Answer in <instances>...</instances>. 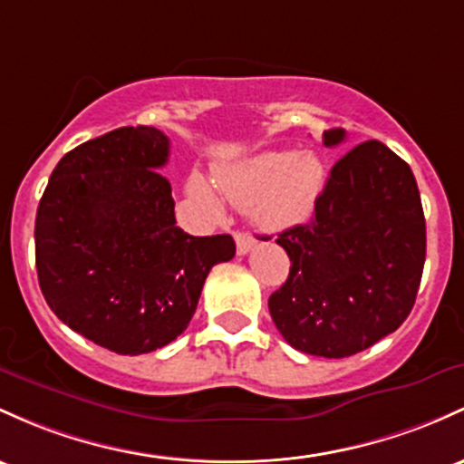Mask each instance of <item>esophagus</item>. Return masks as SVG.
Listing matches in <instances>:
<instances>
[{"instance_id":"obj_1","label":"esophagus","mask_w":464,"mask_h":464,"mask_svg":"<svg viewBox=\"0 0 464 464\" xmlns=\"http://www.w3.org/2000/svg\"><path fill=\"white\" fill-rule=\"evenodd\" d=\"M236 246H237V253H240V256H246V253L251 251L253 246H256V240H253V237L248 236V233L237 231L236 233Z\"/></svg>"}]
</instances>
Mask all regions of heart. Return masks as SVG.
Returning a JSON list of instances; mask_svg holds the SVG:
<instances>
[{
    "instance_id": "1",
    "label": "heart",
    "mask_w": 464,
    "mask_h": 464,
    "mask_svg": "<svg viewBox=\"0 0 464 464\" xmlns=\"http://www.w3.org/2000/svg\"><path fill=\"white\" fill-rule=\"evenodd\" d=\"M216 185L266 231H282L313 213L325 185V169L313 151H264L236 165L216 169ZM187 191L211 211H218L216 189L202 176H191Z\"/></svg>"
}]
</instances>
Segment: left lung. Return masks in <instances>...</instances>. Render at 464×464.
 Listing matches in <instances>:
<instances>
[{
  "label": "left lung",
  "instance_id": "8db88e82",
  "mask_svg": "<svg viewBox=\"0 0 464 464\" xmlns=\"http://www.w3.org/2000/svg\"><path fill=\"white\" fill-rule=\"evenodd\" d=\"M324 131V145L343 142ZM290 273L268 299L295 350L343 359L388 337L416 302L425 264V216L410 165L379 140L334 162L314 216L277 236Z\"/></svg>",
  "mask_w": 464,
  "mask_h": 464
}]
</instances>
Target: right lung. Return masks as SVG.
Returning a JSON list of instances; mask_svg holds the SVG:
<instances>
[{
  "mask_svg": "<svg viewBox=\"0 0 464 464\" xmlns=\"http://www.w3.org/2000/svg\"><path fill=\"white\" fill-rule=\"evenodd\" d=\"M156 127H121L59 160L34 220L39 286L50 310L116 354H145L185 333L208 271L236 256L231 236L176 227Z\"/></svg>",
  "mask_w": 464,
  "mask_h": 464,
  "instance_id": "1",
  "label": "right lung"
}]
</instances>
